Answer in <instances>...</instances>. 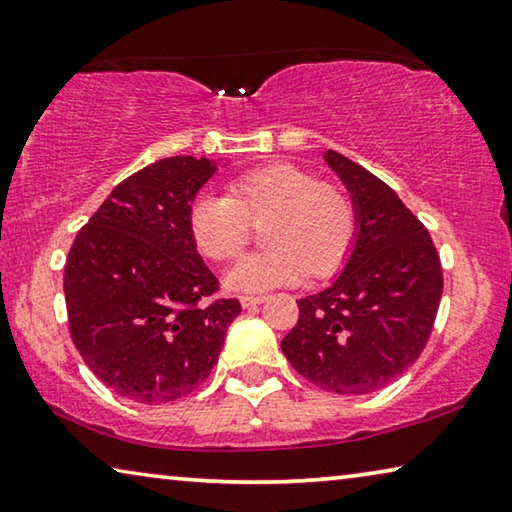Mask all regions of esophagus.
Returning <instances> with one entry per match:
<instances>
[{
    "label": "esophagus",
    "mask_w": 512,
    "mask_h": 512,
    "mask_svg": "<svg viewBox=\"0 0 512 512\" xmlns=\"http://www.w3.org/2000/svg\"><path fill=\"white\" fill-rule=\"evenodd\" d=\"M261 302H265V295H242V298H240V305L244 309H251V307L261 305Z\"/></svg>",
    "instance_id": "1"
}]
</instances>
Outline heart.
<instances>
[{
  "label": "heart",
  "mask_w": 512,
  "mask_h": 512,
  "mask_svg": "<svg viewBox=\"0 0 512 512\" xmlns=\"http://www.w3.org/2000/svg\"><path fill=\"white\" fill-rule=\"evenodd\" d=\"M249 219H268V249L240 258L226 272V288L233 293H265L298 284L307 272H332L344 261L355 231L344 191L316 182L309 170L293 164L249 170L231 182V198L201 194L189 210V231L203 256L228 261L247 244Z\"/></svg>",
  "instance_id": "b5f03b06"
}]
</instances>
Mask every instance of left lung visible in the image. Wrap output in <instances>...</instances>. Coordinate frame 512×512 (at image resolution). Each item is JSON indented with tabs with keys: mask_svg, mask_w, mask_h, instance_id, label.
<instances>
[{
	"mask_svg": "<svg viewBox=\"0 0 512 512\" xmlns=\"http://www.w3.org/2000/svg\"><path fill=\"white\" fill-rule=\"evenodd\" d=\"M351 198L355 231L344 268L298 302L281 339L295 372L337 395L381 390L418 360L443 293L441 261L427 228L379 177L325 150Z\"/></svg>",
	"mask_w": 512,
	"mask_h": 512,
	"instance_id": "8db88e82",
	"label": "left lung"
}]
</instances>
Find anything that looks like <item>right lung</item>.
I'll return each mask as SVG.
<instances>
[{
	"label": "right lung",
	"instance_id": "obj_1",
	"mask_svg": "<svg viewBox=\"0 0 512 512\" xmlns=\"http://www.w3.org/2000/svg\"><path fill=\"white\" fill-rule=\"evenodd\" d=\"M231 159L170 157L117 184L64 268L73 344L96 379L138 404L194 392L217 365L238 300L217 291L189 231L203 184Z\"/></svg>",
	"mask_w": 512,
	"mask_h": 512
}]
</instances>
